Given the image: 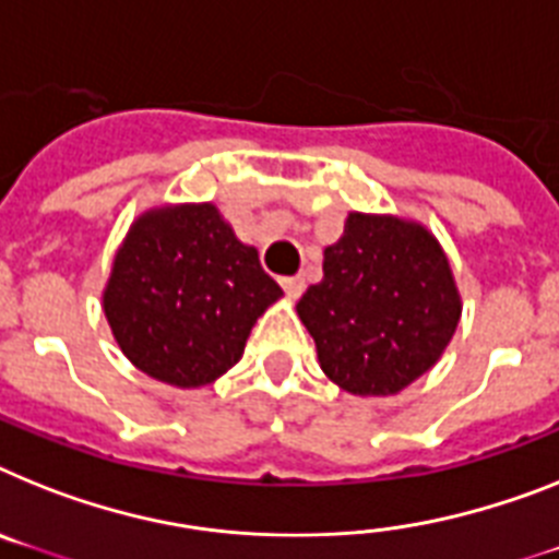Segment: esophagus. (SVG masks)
Segmentation results:
<instances>
[{"label": "esophagus", "instance_id": "1", "mask_svg": "<svg viewBox=\"0 0 559 559\" xmlns=\"http://www.w3.org/2000/svg\"><path fill=\"white\" fill-rule=\"evenodd\" d=\"M281 287H284V293L289 295V298H298V295L304 293V278L301 275H289V278H281Z\"/></svg>", "mask_w": 559, "mask_h": 559}]
</instances>
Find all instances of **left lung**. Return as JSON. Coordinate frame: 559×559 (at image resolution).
<instances>
[{"instance_id": "8db88e82", "label": "left lung", "mask_w": 559, "mask_h": 559, "mask_svg": "<svg viewBox=\"0 0 559 559\" xmlns=\"http://www.w3.org/2000/svg\"><path fill=\"white\" fill-rule=\"evenodd\" d=\"M298 318L332 383L360 397L397 395L440 360L461 321L452 266L424 224L349 213L323 250V278Z\"/></svg>"}]
</instances>
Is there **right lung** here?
Wrapping results in <instances>:
<instances>
[{"mask_svg":"<svg viewBox=\"0 0 559 559\" xmlns=\"http://www.w3.org/2000/svg\"><path fill=\"white\" fill-rule=\"evenodd\" d=\"M281 295L255 247L238 241L204 201L153 207L130 224L102 307L135 369L199 389L236 367L250 330Z\"/></svg>","mask_w":559,"mask_h":559,"instance_id":"obj_1","label":"right lung"}]
</instances>
